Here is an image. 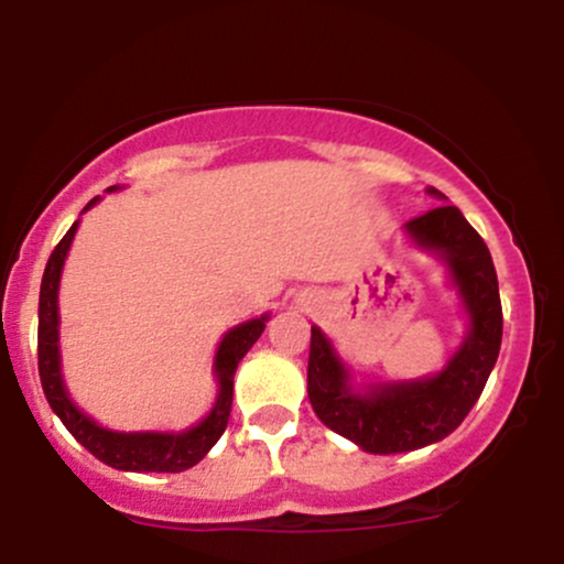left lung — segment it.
I'll use <instances>...</instances> for the list:
<instances>
[{"label":"left lung","mask_w":564,"mask_h":564,"mask_svg":"<svg viewBox=\"0 0 564 564\" xmlns=\"http://www.w3.org/2000/svg\"><path fill=\"white\" fill-rule=\"evenodd\" d=\"M430 196L445 200L435 187ZM422 249L435 251L448 268L469 315V334L435 377L416 381L349 384V371L318 326L310 336L307 394L328 430L352 440L368 453H405L448 437L467 419L485 390L501 349V296L490 251L456 206L440 204L405 223Z\"/></svg>","instance_id":"left-lung-1"}]
</instances>
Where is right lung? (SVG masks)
Returning <instances> with one entry per match:
<instances>
[{"mask_svg":"<svg viewBox=\"0 0 564 564\" xmlns=\"http://www.w3.org/2000/svg\"><path fill=\"white\" fill-rule=\"evenodd\" d=\"M116 191V185L111 187ZM100 196H95L84 206H95ZM79 223L70 225V230L61 238L55 251L50 254L47 268L42 275V291H39V379H42L44 398L53 411L57 413L66 430L79 443L100 458L102 464L113 469L124 471H185L196 467L200 458L212 451V445L223 437L225 426H228L230 408H232V377L241 358L249 352L251 345L260 339L264 332V323L270 315L262 318L246 321L241 326L230 328L219 341L215 355V377L219 381V394L215 408L204 422L185 432H113L100 426L87 413L74 405L68 398L66 387H63L61 373V349H57V326H61V315H57V289H61L63 262L74 241Z\"/></svg>","mask_w":564,"mask_h":564,"instance_id":"obj_1","label":"right lung"}]
</instances>
